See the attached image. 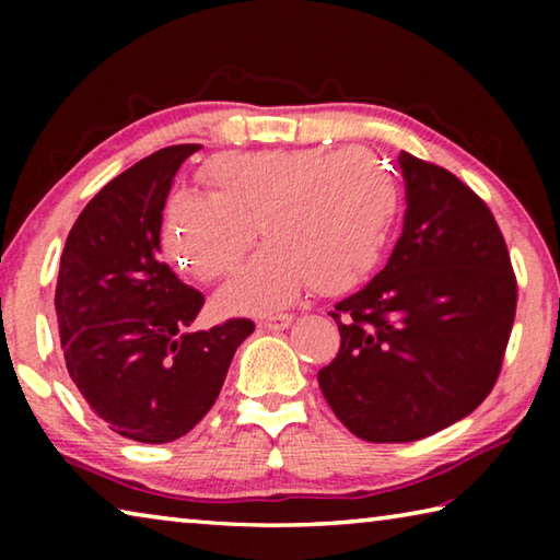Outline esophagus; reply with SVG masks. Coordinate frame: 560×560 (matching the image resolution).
I'll return each instance as SVG.
<instances>
[{
	"instance_id": "34e87169",
	"label": "esophagus",
	"mask_w": 560,
	"mask_h": 560,
	"mask_svg": "<svg viewBox=\"0 0 560 560\" xmlns=\"http://www.w3.org/2000/svg\"><path fill=\"white\" fill-rule=\"evenodd\" d=\"M291 320H293V316H289V314L269 316V318L259 320V328H264V330H283V328L291 326Z\"/></svg>"
}]
</instances>
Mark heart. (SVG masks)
<instances>
[{
  "instance_id": "b5f03b06",
  "label": "heart",
  "mask_w": 560,
  "mask_h": 560,
  "mask_svg": "<svg viewBox=\"0 0 560 560\" xmlns=\"http://www.w3.org/2000/svg\"><path fill=\"white\" fill-rule=\"evenodd\" d=\"M202 175L214 195L175 192L160 224L170 259L200 281L236 271L257 242H269L220 293L226 311L271 314L316 287L348 293L383 264L402 189L371 148L346 145L222 153Z\"/></svg>"
}]
</instances>
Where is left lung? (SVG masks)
<instances>
[{"label":"left lung","instance_id":"8db88e82","mask_svg":"<svg viewBox=\"0 0 560 560\" xmlns=\"http://www.w3.org/2000/svg\"><path fill=\"white\" fill-rule=\"evenodd\" d=\"M405 224L385 269L330 316L338 355L318 371L330 410L365 442L450 428L494 387L516 316V277L494 214L450 170L410 153Z\"/></svg>","mask_w":560,"mask_h":560}]
</instances>
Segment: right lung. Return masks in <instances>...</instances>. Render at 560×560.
<instances>
[{
  "mask_svg": "<svg viewBox=\"0 0 560 560\" xmlns=\"http://www.w3.org/2000/svg\"><path fill=\"white\" fill-rule=\"evenodd\" d=\"M200 145H170L113 177L71 226L56 318L71 381L120 438L165 444L210 412L249 318L185 334L205 296L160 261L173 177Z\"/></svg>",
  "mask_w": 560,
  "mask_h": 560,
  "instance_id": "add662e5",
  "label": "right lung"
}]
</instances>
